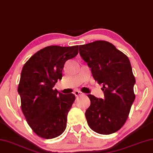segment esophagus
<instances>
[{"label": "esophagus", "mask_w": 153, "mask_h": 153, "mask_svg": "<svg viewBox=\"0 0 153 153\" xmlns=\"http://www.w3.org/2000/svg\"><path fill=\"white\" fill-rule=\"evenodd\" d=\"M74 94L76 95V97H78V96H80V95H82L83 94V93H82V92L79 91H76L74 92Z\"/></svg>", "instance_id": "1"}]
</instances>
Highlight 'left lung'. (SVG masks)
<instances>
[{
    "label": "left lung",
    "instance_id": "left-lung-1",
    "mask_svg": "<svg viewBox=\"0 0 153 153\" xmlns=\"http://www.w3.org/2000/svg\"><path fill=\"white\" fill-rule=\"evenodd\" d=\"M79 55L91 68L94 80L102 84L104 99L88 94L91 105L85 116L91 129L109 135L127 120L135 100V79L129 59L111 43L96 41L79 46Z\"/></svg>",
    "mask_w": 153,
    "mask_h": 153
}]
</instances>
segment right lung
<instances>
[{"instance_id":"1","label":"right lung","mask_w":153,"mask_h":153,"mask_svg":"<svg viewBox=\"0 0 153 153\" xmlns=\"http://www.w3.org/2000/svg\"><path fill=\"white\" fill-rule=\"evenodd\" d=\"M78 54V45H50L38 51L24 64L18 92L28 125L39 136L52 139L66 129L67 114L76 97L54 87L62 79L65 62Z\"/></svg>"}]
</instances>
